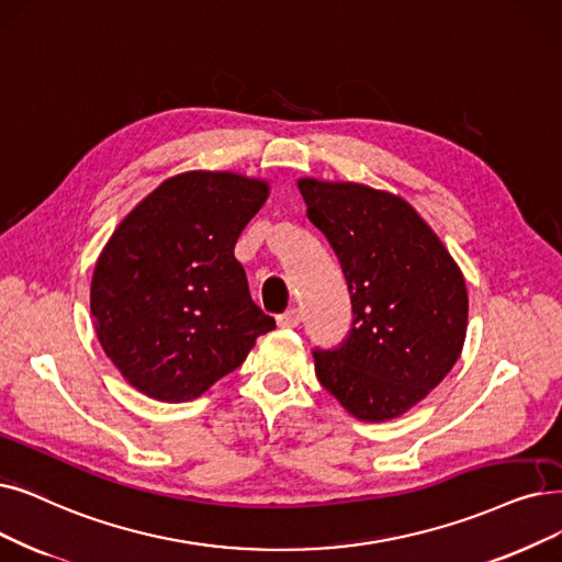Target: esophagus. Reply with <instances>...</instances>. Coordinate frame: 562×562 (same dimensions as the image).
Here are the masks:
<instances>
[{"mask_svg": "<svg viewBox=\"0 0 562 562\" xmlns=\"http://www.w3.org/2000/svg\"><path fill=\"white\" fill-rule=\"evenodd\" d=\"M300 321H302V316H300L297 308H288L285 313H281V316L277 318L279 327H297Z\"/></svg>", "mask_w": 562, "mask_h": 562, "instance_id": "obj_1", "label": "esophagus"}]
</instances>
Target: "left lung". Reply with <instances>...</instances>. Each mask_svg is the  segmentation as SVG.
Masks as SVG:
<instances>
[{"instance_id":"8db88e82","label":"left lung","mask_w":562,"mask_h":562,"mask_svg":"<svg viewBox=\"0 0 562 562\" xmlns=\"http://www.w3.org/2000/svg\"><path fill=\"white\" fill-rule=\"evenodd\" d=\"M306 216L344 269L352 329L316 350L321 385L362 422L408 413L463 350L468 290L457 260L401 195L355 182L297 179Z\"/></svg>"}]
</instances>
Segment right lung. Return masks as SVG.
Segmentation results:
<instances>
[{"label":"right lung","instance_id":"add662e5","mask_svg":"<svg viewBox=\"0 0 562 562\" xmlns=\"http://www.w3.org/2000/svg\"><path fill=\"white\" fill-rule=\"evenodd\" d=\"M267 195L260 177L189 170L145 195L110 235L89 311L131 387L164 403L193 401L277 327L254 304L233 254Z\"/></svg>","mask_w":562,"mask_h":562}]
</instances>
